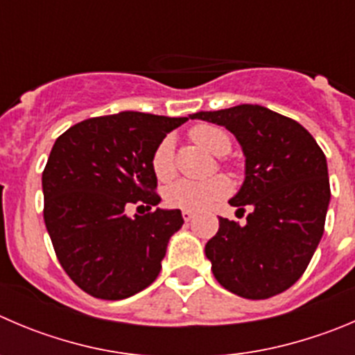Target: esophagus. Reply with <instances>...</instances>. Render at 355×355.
<instances>
[{
  "label": "esophagus",
  "mask_w": 355,
  "mask_h": 355,
  "mask_svg": "<svg viewBox=\"0 0 355 355\" xmlns=\"http://www.w3.org/2000/svg\"><path fill=\"white\" fill-rule=\"evenodd\" d=\"M181 214H183L184 221H190V219L193 218V212H191V211H183V212H181Z\"/></svg>",
  "instance_id": "34e87169"
}]
</instances>
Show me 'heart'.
Wrapping results in <instances>:
<instances>
[{"label":"heart","mask_w":355,"mask_h":355,"mask_svg":"<svg viewBox=\"0 0 355 355\" xmlns=\"http://www.w3.org/2000/svg\"><path fill=\"white\" fill-rule=\"evenodd\" d=\"M190 139L195 144L207 150L216 157H223L232 150L230 136L214 125L200 123L195 125L190 130ZM151 171L155 178L162 183L172 180L175 172L174 151H172V141L165 137L151 155ZM230 191V183L223 175H216L209 181L195 183V181H178L165 190V202L171 207L183 209V211H200V209L211 207L218 200L225 198Z\"/></svg>","instance_id":"1"}]
</instances>
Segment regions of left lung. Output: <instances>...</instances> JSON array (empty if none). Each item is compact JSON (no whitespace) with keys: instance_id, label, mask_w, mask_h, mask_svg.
<instances>
[{"instance_id":"8db88e82","label":"left lung","mask_w":355,"mask_h":355,"mask_svg":"<svg viewBox=\"0 0 355 355\" xmlns=\"http://www.w3.org/2000/svg\"><path fill=\"white\" fill-rule=\"evenodd\" d=\"M226 127L245 155V181L230 200L248 223L219 218L205 244L216 281L234 295L266 300L291 288L324 234L331 198L326 155L293 118L258 104L191 114Z\"/></svg>"}]
</instances>
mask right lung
I'll list each match as a JSON object with an SVG mask.
<instances>
[{
	"instance_id": "right-lung-1",
	"label": "right lung",
	"mask_w": 355,
	"mask_h": 355,
	"mask_svg": "<svg viewBox=\"0 0 355 355\" xmlns=\"http://www.w3.org/2000/svg\"><path fill=\"white\" fill-rule=\"evenodd\" d=\"M188 118L123 111L73 125L57 137L43 171V219L71 281L101 300H123L158 277L167 242L183 226L160 202L151 155ZM146 207L136 218L127 205Z\"/></svg>"
}]
</instances>
